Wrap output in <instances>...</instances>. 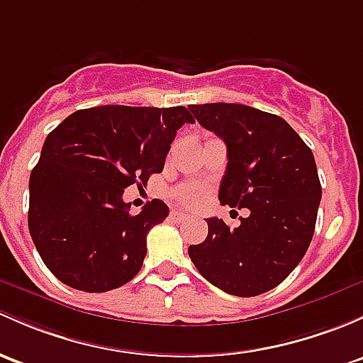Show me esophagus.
Masks as SVG:
<instances>
[{"label":"esophagus","mask_w":363,"mask_h":363,"mask_svg":"<svg viewBox=\"0 0 363 363\" xmlns=\"http://www.w3.org/2000/svg\"><path fill=\"white\" fill-rule=\"evenodd\" d=\"M186 217H188V213H184V212H181V211H172L170 212V219L172 220H177V223L184 220Z\"/></svg>","instance_id":"esophagus-1"}]
</instances>
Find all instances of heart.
Returning <instances> with one entry per match:
<instances>
[{
    "mask_svg": "<svg viewBox=\"0 0 363 363\" xmlns=\"http://www.w3.org/2000/svg\"><path fill=\"white\" fill-rule=\"evenodd\" d=\"M208 194V186L203 182H184L172 191V198L182 207H198L205 201Z\"/></svg>",
    "mask_w": 363,
    "mask_h": 363,
    "instance_id": "b5f03b06",
    "label": "heart"
}]
</instances>
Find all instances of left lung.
<instances>
[{
  "label": "left lung",
  "instance_id": "8db88e82",
  "mask_svg": "<svg viewBox=\"0 0 363 363\" xmlns=\"http://www.w3.org/2000/svg\"><path fill=\"white\" fill-rule=\"evenodd\" d=\"M189 111L226 143L220 203L250 211L235 230L207 219V238L189 245V257L231 296L272 291L299 264L315 233L322 186L313 152L277 114L226 102L191 104Z\"/></svg>",
  "mask_w": 363,
  "mask_h": 363
}]
</instances>
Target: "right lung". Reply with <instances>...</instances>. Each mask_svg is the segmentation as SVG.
Wrapping results in <instances>:
<instances>
[{
	"instance_id": "1",
	"label": "right lung",
	"mask_w": 363,
	"mask_h": 363,
	"mask_svg": "<svg viewBox=\"0 0 363 363\" xmlns=\"http://www.w3.org/2000/svg\"><path fill=\"white\" fill-rule=\"evenodd\" d=\"M194 123L184 106L79 109L48 133L29 179L28 224L47 268L83 292L130 281L146 257V235L169 216L162 200L137 216L123 201L165 165L172 140Z\"/></svg>"
}]
</instances>
